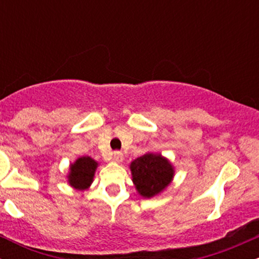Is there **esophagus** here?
Listing matches in <instances>:
<instances>
[{
    "mask_svg": "<svg viewBox=\"0 0 259 259\" xmlns=\"http://www.w3.org/2000/svg\"><path fill=\"white\" fill-rule=\"evenodd\" d=\"M113 158H114L115 162H121V160L124 159V156L120 151H114V152H113Z\"/></svg>",
    "mask_w": 259,
    "mask_h": 259,
    "instance_id": "1",
    "label": "esophagus"
}]
</instances>
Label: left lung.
<instances>
[{
    "instance_id": "obj_1",
    "label": "left lung",
    "mask_w": 259,
    "mask_h": 259,
    "mask_svg": "<svg viewBox=\"0 0 259 259\" xmlns=\"http://www.w3.org/2000/svg\"><path fill=\"white\" fill-rule=\"evenodd\" d=\"M133 181L139 194L152 197L169 185L174 175L173 167L160 154L147 153L136 158L130 165Z\"/></svg>"
}]
</instances>
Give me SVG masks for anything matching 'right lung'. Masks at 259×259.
Returning a JSON list of instances; mask_svg holds the SVG:
<instances>
[{
  "instance_id": "obj_1",
  "label": "right lung",
  "mask_w": 259,
  "mask_h": 259,
  "mask_svg": "<svg viewBox=\"0 0 259 259\" xmlns=\"http://www.w3.org/2000/svg\"><path fill=\"white\" fill-rule=\"evenodd\" d=\"M97 163L90 157H81L70 165V174L68 177L69 184L78 190H85L90 186L94 179Z\"/></svg>"
}]
</instances>
